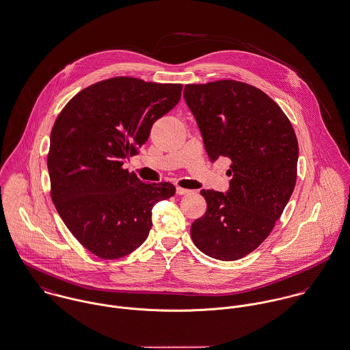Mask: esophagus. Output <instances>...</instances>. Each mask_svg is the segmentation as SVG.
Returning <instances> with one entry per match:
<instances>
[{
	"label": "esophagus",
	"instance_id": "esophagus-1",
	"mask_svg": "<svg viewBox=\"0 0 350 350\" xmlns=\"http://www.w3.org/2000/svg\"><path fill=\"white\" fill-rule=\"evenodd\" d=\"M191 191L187 190V189H183V187H176V193L178 195H187V193H190Z\"/></svg>",
	"mask_w": 350,
	"mask_h": 350
}]
</instances>
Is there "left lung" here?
<instances>
[{"label":"left lung","mask_w":350,"mask_h":350,"mask_svg":"<svg viewBox=\"0 0 350 350\" xmlns=\"http://www.w3.org/2000/svg\"><path fill=\"white\" fill-rule=\"evenodd\" d=\"M183 96L208 158L231 160L228 191H200L207 210L191 224V238L211 258L237 260L269 237L286 207L297 180V136L280 105L250 84H187Z\"/></svg>","instance_id":"obj_1"}]
</instances>
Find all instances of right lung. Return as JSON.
<instances>
[{
	"mask_svg": "<svg viewBox=\"0 0 350 350\" xmlns=\"http://www.w3.org/2000/svg\"><path fill=\"white\" fill-rule=\"evenodd\" d=\"M182 84L135 77L98 81L57 116L48 154L51 196L72 235L101 259H118L148 237L152 207L174 196L168 182L143 183L123 167L152 124L180 100Z\"/></svg>",
	"mask_w": 350,
	"mask_h": 350,
	"instance_id": "right-lung-1",
	"label": "right lung"
}]
</instances>
